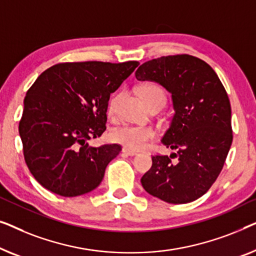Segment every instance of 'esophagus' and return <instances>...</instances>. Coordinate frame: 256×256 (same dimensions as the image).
Segmentation results:
<instances>
[{
  "label": "esophagus",
  "mask_w": 256,
  "mask_h": 256,
  "mask_svg": "<svg viewBox=\"0 0 256 256\" xmlns=\"http://www.w3.org/2000/svg\"><path fill=\"white\" fill-rule=\"evenodd\" d=\"M123 153H125V154H128V156H136V153H138V152H136V150H128V148H125V147H124V148H123Z\"/></svg>",
  "instance_id": "obj_1"
}]
</instances>
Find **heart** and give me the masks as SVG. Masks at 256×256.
I'll return each mask as SVG.
<instances>
[{"label": "heart", "mask_w": 256, "mask_h": 256, "mask_svg": "<svg viewBox=\"0 0 256 256\" xmlns=\"http://www.w3.org/2000/svg\"><path fill=\"white\" fill-rule=\"evenodd\" d=\"M139 95L147 106L150 104L160 102L164 104L166 94L164 89L156 84H145L140 86ZM116 108V98H111L109 103V114H112ZM156 133L150 126L144 125L125 124L122 126L114 128L111 131V139L114 142L123 145L125 148L136 150L145 147L147 144L156 138Z\"/></svg>", "instance_id": "b5f03b06"}]
</instances>
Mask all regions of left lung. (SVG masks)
<instances>
[{"label": "left lung", "mask_w": 256, "mask_h": 256, "mask_svg": "<svg viewBox=\"0 0 256 256\" xmlns=\"http://www.w3.org/2000/svg\"><path fill=\"white\" fill-rule=\"evenodd\" d=\"M136 78L167 89L175 110L162 138L164 145L175 153L152 156V167L142 178L144 189L172 204L196 200L217 180L231 148L228 92L211 66L189 54L146 61Z\"/></svg>", "instance_id": "8db88e82"}]
</instances>
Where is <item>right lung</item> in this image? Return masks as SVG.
I'll return each instance as SVG.
<instances>
[{
  "instance_id": "add662e5",
  "label": "right lung",
  "mask_w": 256,
  "mask_h": 256,
  "mask_svg": "<svg viewBox=\"0 0 256 256\" xmlns=\"http://www.w3.org/2000/svg\"><path fill=\"white\" fill-rule=\"evenodd\" d=\"M138 64L62 62L42 72L31 86L18 131L28 170L44 188L75 197L100 186L108 164L122 147H92L88 140L106 130L110 94Z\"/></svg>"
}]
</instances>
